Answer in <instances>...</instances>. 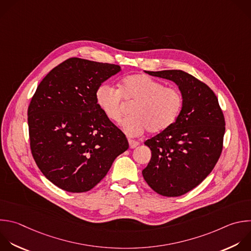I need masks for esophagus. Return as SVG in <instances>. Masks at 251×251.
<instances>
[{
	"mask_svg": "<svg viewBox=\"0 0 251 251\" xmlns=\"http://www.w3.org/2000/svg\"><path fill=\"white\" fill-rule=\"evenodd\" d=\"M128 142H129V146H130L131 149H134V148H136L140 145V143L138 141H135V140H132V139H129Z\"/></svg>",
	"mask_w": 251,
	"mask_h": 251,
	"instance_id": "obj_1",
	"label": "esophagus"
}]
</instances>
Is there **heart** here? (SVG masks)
<instances>
[{
  "mask_svg": "<svg viewBox=\"0 0 251 251\" xmlns=\"http://www.w3.org/2000/svg\"><path fill=\"white\" fill-rule=\"evenodd\" d=\"M123 100L134 103L130 117L122 127L129 136L160 133L170 128L179 117L183 107V96L175 87L163 83L144 74L124 77L119 89L101 85L96 93V101L103 114L112 122H120L123 114Z\"/></svg>",
  "mask_w": 251,
  "mask_h": 251,
  "instance_id": "heart-1",
  "label": "heart"
}]
</instances>
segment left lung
<instances>
[{"label":"left lung","mask_w":251,"mask_h":251,"mask_svg":"<svg viewBox=\"0 0 251 251\" xmlns=\"http://www.w3.org/2000/svg\"><path fill=\"white\" fill-rule=\"evenodd\" d=\"M145 72L175 81L184 101L177 120L145 142L151 157L142 174L156 193L181 196L215 168L223 150L225 117L214 92L190 74L181 70Z\"/></svg>","instance_id":"left-lung-1"}]
</instances>
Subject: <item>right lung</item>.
I'll list each match as a JSON object with an SVG mask.
<instances>
[{"label": "right lung", "instance_id": "1", "mask_svg": "<svg viewBox=\"0 0 251 251\" xmlns=\"http://www.w3.org/2000/svg\"><path fill=\"white\" fill-rule=\"evenodd\" d=\"M118 65L70 58L38 85L27 110L30 150L45 177L73 193L93 189L129 144L100 109L96 93Z\"/></svg>", "mask_w": 251, "mask_h": 251}]
</instances>
